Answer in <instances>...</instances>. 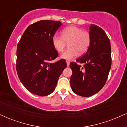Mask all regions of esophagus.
I'll return each mask as SVG.
<instances>
[{
	"label": "esophagus",
	"instance_id": "obj_1",
	"mask_svg": "<svg viewBox=\"0 0 127 127\" xmlns=\"http://www.w3.org/2000/svg\"><path fill=\"white\" fill-rule=\"evenodd\" d=\"M66 63H67V67H68L69 66V65H70V62L69 61H66Z\"/></svg>",
	"mask_w": 127,
	"mask_h": 127
}]
</instances>
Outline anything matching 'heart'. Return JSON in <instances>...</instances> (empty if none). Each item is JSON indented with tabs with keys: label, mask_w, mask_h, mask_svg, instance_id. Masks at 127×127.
I'll return each instance as SVG.
<instances>
[{
	"label": "heart",
	"mask_w": 127,
	"mask_h": 127,
	"mask_svg": "<svg viewBox=\"0 0 127 127\" xmlns=\"http://www.w3.org/2000/svg\"><path fill=\"white\" fill-rule=\"evenodd\" d=\"M52 45L58 52H62L68 43V48L61 55L62 59L72 60L85 53L91 44V35L87 30L76 26H69L64 29L62 36L55 34L52 39Z\"/></svg>",
	"instance_id": "heart-1"
}]
</instances>
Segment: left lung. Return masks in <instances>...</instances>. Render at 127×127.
<instances>
[{
	"label": "left lung",
	"mask_w": 127,
	"mask_h": 127,
	"mask_svg": "<svg viewBox=\"0 0 127 127\" xmlns=\"http://www.w3.org/2000/svg\"><path fill=\"white\" fill-rule=\"evenodd\" d=\"M91 44L82 57L76 60L78 64L71 62L72 70L70 86L72 91L82 97L94 95L105 85L111 68V46L109 37L98 26L90 27Z\"/></svg>",
	"instance_id": "obj_1"
}]
</instances>
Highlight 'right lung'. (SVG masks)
Listing matches in <instances>:
<instances>
[{
    "label": "right lung",
    "mask_w": 127,
    "mask_h": 127,
    "mask_svg": "<svg viewBox=\"0 0 127 127\" xmlns=\"http://www.w3.org/2000/svg\"><path fill=\"white\" fill-rule=\"evenodd\" d=\"M61 26L60 21L52 20L33 23L26 29L17 45V75L24 87L35 95L51 94L67 67L64 59L50 63L59 55L52 39Z\"/></svg>",
    "instance_id": "right-lung-1"
}]
</instances>
